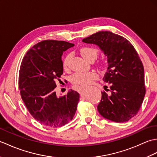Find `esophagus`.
Instances as JSON below:
<instances>
[{
    "instance_id": "obj_1",
    "label": "esophagus",
    "mask_w": 157,
    "mask_h": 157,
    "mask_svg": "<svg viewBox=\"0 0 157 157\" xmlns=\"http://www.w3.org/2000/svg\"><path fill=\"white\" fill-rule=\"evenodd\" d=\"M83 88H83V87H81L80 88H79V92H81V91L82 90H83Z\"/></svg>"
}]
</instances>
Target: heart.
Returning a JSON list of instances; mask_svg holds the SVG:
<instances>
[{
    "instance_id": "obj_1",
    "label": "heart",
    "mask_w": 157,
    "mask_h": 157,
    "mask_svg": "<svg viewBox=\"0 0 157 157\" xmlns=\"http://www.w3.org/2000/svg\"><path fill=\"white\" fill-rule=\"evenodd\" d=\"M80 53L82 56L86 61H88L90 58H96L98 56L97 49L89 46H85L80 49ZM71 57L70 55L65 56L63 61V67L67 68L69 65V59ZM98 78V74L94 71L89 72H77L72 75L71 77V82L74 84L75 86H79L83 87L88 85L89 84Z\"/></svg>"
}]
</instances>
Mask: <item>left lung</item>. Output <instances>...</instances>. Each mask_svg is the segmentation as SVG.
Masks as SVG:
<instances>
[{
    "label": "left lung",
    "mask_w": 157,
    "mask_h": 157,
    "mask_svg": "<svg viewBox=\"0 0 157 157\" xmlns=\"http://www.w3.org/2000/svg\"><path fill=\"white\" fill-rule=\"evenodd\" d=\"M82 42L98 46L107 57L102 79L109 84L110 90H105L110 92H102L99 113L115 122L129 121L138 113L146 93L144 67L136 49L123 36L107 31L96 32Z\"/></svg>",
    "instance_id": "1"
}]
</instances>
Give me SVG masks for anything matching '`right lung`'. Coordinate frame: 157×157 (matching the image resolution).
Listing matches in <instances>:
<instances>
[{
    "mask_svg": "<svg viewBox=\"0 0 157 157\" xmlns=\"http://www.w3.org/2000/svg\"><path fill=\"white\" fill-rule=\"evenodd\" d=\"M73 46L65 41H42L29 50L20 67L19 88L23 102L33 117L51 128L67 124L77 110L78 92L71 90L57 96L55 91L56 79L63 73V52Z\"/></svg>",
    "mask_w": 157,
    "mask_h": 157,
    "instance_id": "1",
    "label": "right lung"
}]
</instances>
